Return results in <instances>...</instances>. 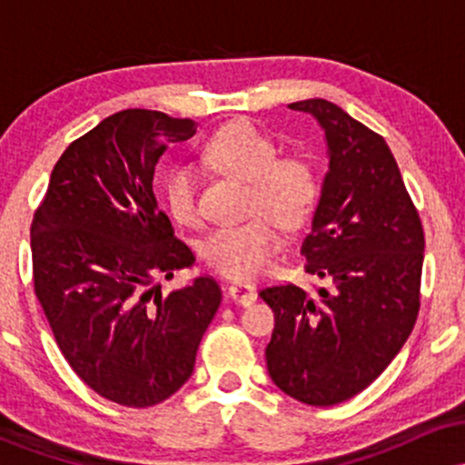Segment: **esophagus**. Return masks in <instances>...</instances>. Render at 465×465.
<instances>
[{"mask_svg": "<svg viewBox=\"0 0 465 465\" xmlns=\"http://www.w3.org/2000/svg\"><path fill=\"white\" fill-rule=\"evenodd\" d=\"M227 291L229 297L236 303H240V306H251V303L258 300V292H255L249 284H232Z\"/></svg>", "mask_w": 465, "mask_h": 465, "instance_id": "1", "label": "esophagus"}]
</instances>
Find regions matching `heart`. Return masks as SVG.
<instances>
[{"label":"heart","mask_w":465,"mask_h":465,"mask_svg":"<svg viewBox=\"0 0 465 465\" xmlns=\"http://www.w3.org/2000/svg\"><path fill=\"white\" fill-rule=\"evenodd\" d=\"M271 135L249 120H236L218 129L201 151V159L216 173L249 181V221L218 227L203 242L210 269L247 282L269 266L282 238L275 223L295 229L306 221L319 196L317 165L306 154H280ZM170 212L183 225L201 218L199 177L190 165H174L163 181Z\"/></svg>","instance_id":"1"}]
</instances>
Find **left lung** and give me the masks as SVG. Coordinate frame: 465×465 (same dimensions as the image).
<instances>
[{"label": "left lung", "mask_w": 465, "mask_h": 465, "mask_svg": "<svg viewBox=\"0 0 465 465\" xmlns=\"http://www.w3.org/2000/svg\"><path fill=\"white\" fill-rule=\"evenodd\" d=\"M317 117L330 173L302 242L308 275L328 286L260 288L275 314L269 376L286 396L332 407L396 359L420 312L424 229L382 135L328 100L288 104Z\"/></svg>", "instance_id": "obj_1"}]
</instances>
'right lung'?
Here are the masks:
<instances>
[{"instance_id":"right-lung-1","label":"right lung","mask_w":465,"mask_h":465,"mask_svg":"<svg viewBox=\"0 0 465 465\" xmlns=\"http://www.w3.org/2000/svg\"><path fill=\"white\" fill-rule=\"evenodd\" d=\"M194 133V120L162 111L109 115L69 143L32 218V282L58 350L122 407L183 387L223 300L210 275L168 297L154 286L194 262L153 194L159 157Z\"/></svg>"}]
</instances>
